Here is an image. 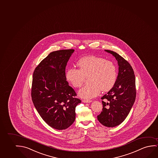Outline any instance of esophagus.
<instances>
[{
	"label": "esophagus",
	"mask_w": 158,
	"mask_h": 158,
	"mask_svg": "<svg viewBox=\"0 0 158 158\" xmlns=\"http://www.w3.org/2000/svg\"><path fill=\"white\" fill-rule=\"evenodd\" d=\"M82 102L84 103H90L92 102V101L91 100H83Z\"/></svg>",
	"instance_id": "esophagus-1"
}]
</instances>
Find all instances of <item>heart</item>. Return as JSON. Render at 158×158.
I'll return each mask as SVG.
<instances>
[{"label":"heart","instance_id":"b5f03b06","mask_svg":"<svg viewBox=\"0 0 158 158\" xmlns=\"http://www.w3.org/2000/svg\"><path fill=\"white\" fill-rule=\"evenodd\" d=\"M77 65L78 69L69 68L65 73L68 82L75 88H80L85 82V77H88L90 83L78 91L81 98L90 99L95 98L101 90L106 92L112 89L118 78L115 65L105 58L88 56L80 58Z\"/></svg>","mask_w":158,"mask_h":158}]
</instances>
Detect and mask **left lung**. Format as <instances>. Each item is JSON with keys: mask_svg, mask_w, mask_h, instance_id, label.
Segmentation results:
<instances>
[{"mask_svg": "<svg viewBox=\"0 0 158 158\" xmlns=\"http://www.w3.org/2000/svg\"><path fill=\"white\" fill-rule=\"evenodd\" d=\"M118 61V78L112 89L101 98L102 111L98 121L108 127L120 125L127 118L136 98L135 77L133 69L127 60L115 52L105 50Z\"/></svg>", "mask_w": 158, "mask_h": 158, "instance_id": "8db88e82", "label": "left lung"}]
</instances>
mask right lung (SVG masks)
I'll list each match as a JSON object with an SVG mask.
<instances>
[{"label": "right lung", "mask_w": 158, "mask_h": 158, "mask_svg": "<svg viewBox=\"0 0 158 158\" xmlns=\"http://www.w3.org/2000/svg\"><path fill=\"white\" fill-rule=\"evenodd\" d=\"M73 49L53 51L33 72L31 97L43 120L54 129L63 130L75 120V108L81 102L67 82L65 67Z\"/></svg>", "instance_id": "1"}]
</instances>
